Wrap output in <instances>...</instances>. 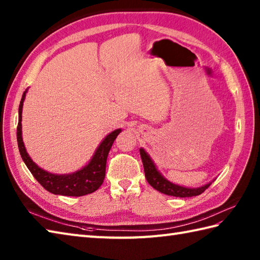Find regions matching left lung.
<instances>
[{"instance_id":"obj_1","label":"left lung","mask_w":260,"mask_h":260,"mask_svg":"<svg viewBox=\"0 0 260 260\" xmlns=\"http://www.w3.org/2000/svg\"><path fill=\"white\" fill-rule=\"evenodd\" d=\"M140 154L142 157L143 165H144V172L147 182L151 184V186L154 187V189L157 190L158 192L164 193V194L176 198L196 197L206 191L210 186V184L212 183V182H209V183L199 187H185L172 183V182L169 181L167 178H164L162 173L157 170L156 165L154 164L153 159L148 155V153L144 148H140Z\"/></svg>"}]
</instances>
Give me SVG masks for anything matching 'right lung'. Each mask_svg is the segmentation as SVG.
<instances>
[{
	"instance_id": "1",
	"label": "right lung",
	"mask_w": 260,
	"mask_h": 260,
	"mask_svg": "<svg viewBox=\"0 0 260 260\" xmlns=\"http://www.w3.org/2000/svg\"><path fill=\"white\" fill-rule=\"evenodd\" d=\"M27 89L22 95L20 106H19V123L16 128V139H18L19 151L21 157L25 163L26 168L30 170L32 175L45 189L53 194L67 196V197H81L95 192L99 186L103 184L106 172V162L108 153L116 137L120 133L121 129L117 128L109 133L102 141L101 144L93 154L91 159L84 168L68 174H54L48 171L39 168L32 161V158L27 154L23 139H22V108L25 99Z\"/></svg>"
}]
</instances>
